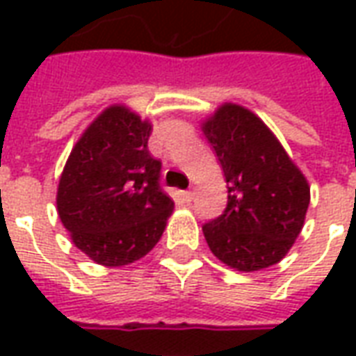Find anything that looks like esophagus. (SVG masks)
I'll return each instance as SVG.
<instances>
[{"mask_svg": "<svg viewBox=\"0 0 356 356\" xmlns=\"http://www.w3.org/2000/svg\"><path fill=\"white\" fill-rule=\"evenodd\" d=\"M194 194H196V193H194V188H191V191H186V193H185V200L186 202H193L194 200Z\"/></svg>", "mask_w": 356, "mask_h": 356, "instance_id": "1", "label": "esophagus"}]
</instances>
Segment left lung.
<instances>
[{
  "label": "left lung",
  "instance_id": "1",
  "mask_svg": "<svg viewBox=\"0 0 356 356\" xmlns=\"http://www.w3.org/2000/svg\"><path fill=\"white\" fill-rule=\"evenodd\" d=\"M229 188L223 216L202 227L211 254L252 273L282 259L305 223L311 188L252 110L225 102L202 124Z\"/></svg>",
  "mask_w": 356,
  "mask_h": 356
}]
</instances>
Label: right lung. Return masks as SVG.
<instances>
[{
  "instance_id": "add662e5",
  "label": "right lung",
  "mask_w": 356,
  "mask_h": 356,
  "mask_svg": "<svg viewBox=\"0 0 356 356\" xmlns=\"http://www.w3.org/2000/svg\"><path fill=\"white\" fill-rule=\"evenodd\" d=\"M152 125L124 104L95 118L66 160L57 211L78 250L104 267L137 261L162 238L173 200L162 162L148 152Z\"/></svg>"
}]
</instances>
